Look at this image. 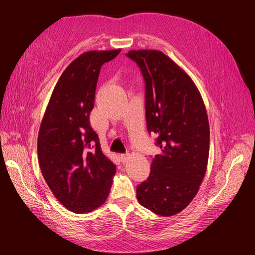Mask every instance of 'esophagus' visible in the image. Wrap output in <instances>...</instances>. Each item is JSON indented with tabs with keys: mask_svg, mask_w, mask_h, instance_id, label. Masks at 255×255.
<instances>
[{
	"mask_svg": "<svg viewBox=\"0 0 255 255\" xmlns=\"http://www.w3.org/2000/svg\"><path fill=\"white\" fill-rule=\"evenodd\" d=\"M129 158H130V155H129V153H125V154L121 155V159H122L123 163H126V162H128Z\"/></svg>",
	"mask_w": 255,
	"mask_h": 255,
	"instance_id": "1",
	"label": "esophagus"
}]
</instances>
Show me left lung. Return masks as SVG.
<instances>
[{"label":"left lung","mask_w":255,"mask_h":255,"mask_svg":"<svg viewBox=\"0 0 255 255\" xmlns=\"http://www.w3.org/2000/svg\"><path fill=\"white\" fill-rule=\"evenodd\" d=\"M145 83V118L161 153L151 163L147 181L137 186V199L152 213L169 217L196 196L209 155V123L197 86L171 58L159 50L127 53Z\"/></svg>","instance_id":"obj_1"}]
</instances>
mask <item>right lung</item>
Listing matches in <instances>:
<instances>
[{"label":"right lung","instance_id":"right-lung-1","mask_svg":"<svg viewBox=\"0 0 255 255\" xmlns=\"http://www.w3.org/2000/svg\"><path fill=\"white\" fill-rule=\"evenodd\" d=\"M121 49L92 50L69 64L53 89L38 133L40 170L67 209L85 214L110 194L116 165L103 153L90 124L101 67Z\"/></svg>","mask_w":255,"mask_h":255}]
</instances>
